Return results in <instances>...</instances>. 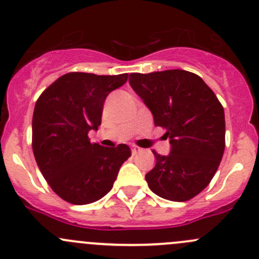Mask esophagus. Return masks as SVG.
<instances>
[{"instance_id":"34e87169","label":"esophagus","mask_w":259,"mask_h":259,"mask_svg":"<svg viewBox=\"0 0 259 259\" xmlns=\"http://www.w3.org/2000/svg\"><path fill=\"white\" fill-rule=\"evenodd\" d=\"M140 150H142V149H140L139 146H137V145H133V146H132V153H133V155H135V154H137V153H139Z\"/></svg>"}]
</instances>
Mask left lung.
<instances>
[{
    "mask_svg": "<svg viewBox=\"0 0 259 259\" xmlns=\"http://www.w3.org/2000/svg\"><path fill=\"white\" fill-rule=\"evenodd\" d=\"M129 82L171 145L166 156L153 151L155 166L145 176L149 188L173 202L192 199L221 164L226 146L223 106L202 77L185 70L135 72Z\"/></svg>",
    "mask_w": 259,
    "mask_h": 259,
    "instance_id": "obj_1",
    "label": "left lung"
}]
</instances>
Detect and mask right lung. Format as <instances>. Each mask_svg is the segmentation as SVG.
Here are the masks:
<instances>
[{"label":"right lung","mask_w":259,"mask_h":259,"mask_svg":"<svg viewBox=\"0 0 259 259\" xmlns=\"http://www.w3.org/2000/svg\"><path fill=\"white\" fill-rule=\"evenodd\" d=\"M127 74L69 72L45 89L32 116V150L40 171L65 202L82 205L108 194L130 148L91 143L89 132L101 124L106 96Z\"/></svg>","instance_id":"1"}]
</instances>
